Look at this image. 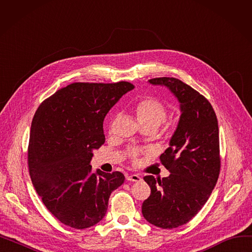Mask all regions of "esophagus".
Listing matches in <instances>:
<instances>
[{"label":"esophagus","instance_id":"1","mask_svg":"<svg viewBox=\"0 0 252 252\" xmlns=\"http://www.w3.org/2000/svg\"><path fill=\"white\" fill-rule=\"evenodd\" d=\"M126 180L129 182H140L142 179L139 175H129L126 177Z\"/></svg>","mask_w":252,"mask_h":252}]
</instances>
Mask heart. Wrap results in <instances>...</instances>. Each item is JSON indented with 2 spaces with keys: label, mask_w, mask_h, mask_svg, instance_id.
<instances>
[{
  "label": "heart",
  "mask_w": 252,
  "mask_h": 252,
  "mask_svg": "<svg viewBox=\"0 0 252 252\" xmlns=\"http://www.w3.org/2000/svg\"><path fill=\"white\" fill-rule=\"evenodd\" d=\"M135 111L141 125H153L156 127L164 122L167 113L166 106L163 102L155 97H145L138 101L135 106ZM143 153L144 151L138 148L128 150V155L134 160Z\"/></svg>",
  "instance_id": "heart-1"
}]
</instances>
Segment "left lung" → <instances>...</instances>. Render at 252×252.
<instances>
[{"instance_id": "1", "label": "left lung", "mask_w": 252, "mask_h": 252, "mask_svg": "<svg viewBox=\"0 0 252 252\" xmlns=\"http://www.w3.org/2000/svg\"><path fill=\"white\" fill-rule=\"evenodd\" d=\"M180 103L181 115L169 147L160 155L170 175L144 177L151 189L142 204L147 221L162 229L178 228L195 217L207 201L220 175V140L216 112L208 100L175 77L152 78Z\"/></svg>"}]
</instances>
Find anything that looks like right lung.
I'll use <instances>...</instances> for the list:
<instances>
[{
  "mask_svg": "<svg viewBox=\"0 0 252 252\" xmlns=\"http://www.w3.org/2000/svg\"><path fill=\"white\" fill-rule=\"evenodd\" d=\"M133 89L126 82L71 84L45 100L33 116L32 182L50 213L66 226L83 230L98 223L110 194L125 182L119 171L93 173L90 162L105 142L106 114Z\"/></svg>",
  "mask_w": 252,
  "mask_h": 252,
  "instance_id": "1",
  "label": "right lung"
}]
</instances>
